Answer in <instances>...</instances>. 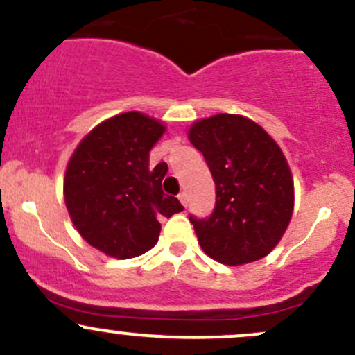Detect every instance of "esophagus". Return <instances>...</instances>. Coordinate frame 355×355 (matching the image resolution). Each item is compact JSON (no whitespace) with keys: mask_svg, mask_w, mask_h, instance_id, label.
<instances>
[{"mask_svg":"<svg viewBox=\"0 0 355 355\" xmlns=\"http://www.w3.org/2000/svg\"><path fill=\"white\" fill-rule=\"evenodd\" d=\"M178 199H180V202L184 204V206H187V204H189V194H187V191H182L180 194H178Z\"/></svg>","mask_w":355,"mask_h":355,"instance_id":"34e87169","label":"esophagus"}]
</instances>
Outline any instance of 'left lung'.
I'll list each match as a JSON object with an SVG mask.
<instances>
[{
	"mask_svg": "<svg viewBox=\"0 0 355 355\" xmlns=\"http://www.w3.org/2000/svg\"><path fill=\"white\" fill-rule=\"evenodd\" d=\"M189 139L216 185L213 213L189 216L204 252L228 266L270 254L293 209L292 173L277 142L249 118L227 113L192 125Z\"/></svg>",
	"mask_w": 355,
	"mask_h": 355,
	"instance_id": "left-lung-1",
	"label": "left lung"
}]
</instances>
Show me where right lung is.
Instances as JSON below:
<instances>
[{
    "label": "right lung",
    "mask_w": 355,
    "mask_h": 355,
    "mask_svg": "<svg viewBox=\"0 0 355 355\" xmlns=\"http://www.w3.org/2000/svg\"><path fill=\"white\" fill-rule=\"evenodd\" d=\"M164 127L139 111L118 114L89 132L65 173V204L78 234L118 259L148 252L161 218L184 206L161 189L166 163L149 166V151Z\"/></svg>",
    "instance_id": "add662e5"
}]
</instances>
